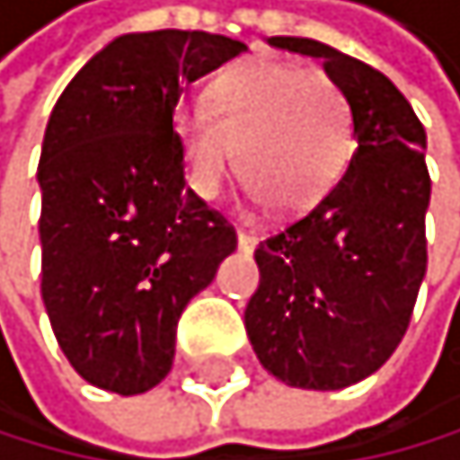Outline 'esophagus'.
Here are the masks:
<instances>
[{
  "label": "esophagus",
  "mask_w": 460,
  "mask_h": 460,
  "mask_svg": "<svg viewBox=\"0 0 460 460\" xmlns=\"http://www.w3.org/2000/svg\"><path fill=\"white\" fill-rule=\"evenodd\" d=\"M235 239H239V250H244V253H250V250H253L256 247V235L253 233H247V230H239V233H235Z\"/></svg>",
  "instance_id": "1"
}]
</instances>
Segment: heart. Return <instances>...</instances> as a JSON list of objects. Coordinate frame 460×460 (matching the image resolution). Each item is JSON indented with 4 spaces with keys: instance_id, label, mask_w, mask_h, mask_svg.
Instances as JSON below:
<instances>
[{
    "instance_id": "obj_1",
    "label": "heart",
    "mask_w": 460,
    "mask_h": 460,
    "mask_svg": "<svg viewBox=\"0 0 460 460\" xmlns=\"http://www.w3.org/2000/svg\"><path fill=\"white\" fill-rule=\"evenodd\" d=\"M178 146L190 187L213 201L239 175L256 201L290 216L320 201L351 152V109L323 68L250 59L207 89L204 106L178 114Z\"/></svg>"
}]
</instances>
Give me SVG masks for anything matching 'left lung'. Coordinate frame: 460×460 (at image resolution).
<instances>
[{"instance_id":"obj_1","label":"left lung","mask_w":460,"mask_h":460,"mask_svg":"<svg viewBox=\"0 0 460 460\" xmlns=\"http://www.w3.org/2000/svg\"><path fill=\"white\" fill-rule=\"evenodd\" d=\"M273 49L323 59L346 92L354 155L311 210L256 250L244 328L259 363L296 389H346L389 360L427 273V132L397 85L302 37Z\"/></svg>"}]
</instances>
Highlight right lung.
<instances>
[{
  "instance_id": "right-lung-1",
  "label": "right lung",
  "mask_w": 460,
  "mask_h": 460,
  "mask_svg": "<svg viewBox=\"0 0 460 460\" xmlns=\"http://www.w3.org/2000/svg\"><path fill=\"white\" fill-rule=\"evenodd\" d=\"M244 42L207 31L123 33L59 94L40 155L42 302L83 380L144 394L170 375L187 302L235 233L187 187L175 106Z\"/></svg>"
}]
</instances>
